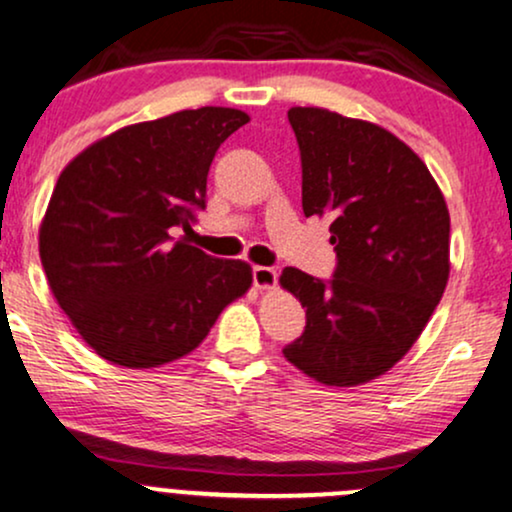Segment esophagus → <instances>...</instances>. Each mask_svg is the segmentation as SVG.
<instances>
[{
    "label": "esophagus",
    "mask_w": 512,
    "mask_h": 512,
    "mask_svg": "<svg viewBox=\"0 0 512 512\" xmlns=\"http://www.w3.org/2000/svg\"><path fill=\"white\" fill-rule=\"evenodd\" d=\"M279 279L274 267H252V281H255L257 289H272Z\"/></svg>",
    "instance_id": "obj_1"
}]
</instances>
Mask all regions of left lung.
I'll list each match as a JSON object with an SVG mask.
<instances>
[{
	"mask_svg": "<svg viewBox=\"0 0 512 512\" xmlns=\"http://www.w3.org/2000/svg\"><path fill=\"white\" fill-rule=\"evenodd\" d=\"M303 168V214L330 216V281L296 267L279 284L305 308L284 349L322 385L351 387L390 370L424 332L450 274V214L407 144L366 120L291 108Z\"/></svg>",
	"mask_w": 512,
	"mask_h": 512,
	"instance_id": "1",
	"label": "left lung"
}]
</instances>
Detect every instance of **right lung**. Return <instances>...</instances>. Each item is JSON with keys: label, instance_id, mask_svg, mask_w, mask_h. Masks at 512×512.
<instances>
[{"label": "right lung", "instance_id": "obj_1", "mask_svg": "<svg viewBox=\"0 0 512 512\" xmlns=\"http://www.w3.org/2000/svg\"><path fill=\"white\" fill-rule=\"evenodd\" d=\"M245 122L233 108L180 110L117 129L62 170L40 223V262L105 361L158 368L190 354L250 289V264L170 236L207 207L211 161Z\"/></svg>", "mask_w": 512, "mask_h": 512}]
</instances>
